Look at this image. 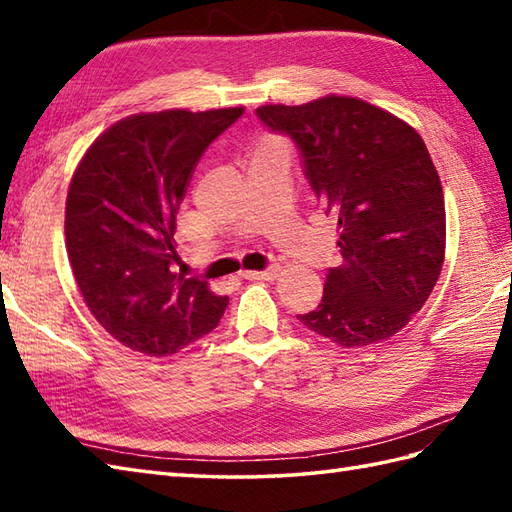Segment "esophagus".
I'll return each instance as SVG.
<instances>
[{
    "instance_id": "34e87169",
    "label": "esophagus",
    "mask_w": 512,
    "mask_h": 512,
    "mask_svg": "<svg viewBox=\"0 0 512 512\" xmlns=\"http://www.w3.org/2000/svg\"><path fill=\"white\" fill-rule=\"evenodd\" d=\"M279 275V268H268V270H246L242 273L248 281H273Z\"/></svg>"
}]
</instances>
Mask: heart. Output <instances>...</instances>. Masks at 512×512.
Wrapping results in <instances>:
<instances>
[{
  "label": "heart",
  "mask_w": 512,
  "mask_h": 512,
  "mask_svg": "<svg viewBox=\"0 0 512 512\" xmlns=\"http://www.w3.org/2000/svg\"><path fill=\"white\" fill-rule=\"evenodd\" d=\"M264 147H277L275 143H268V145H264Z\"/></svg>",
  "instance_id": "obj_1"
}]
</instances>
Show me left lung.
<instances>
[{
  "mask_svg": "<svg viewBox=\"0 0 512 512\" xmlns=\"http://www.w3.org/2000/svg\"><path fill=\"white\" fill-rule=\"evenodd\" d=\"M257 116L301 151L312 191L339 228L343 264L299 321L341 345L400 332L429 299L447 248L442 184L420 134L354 96L262 105Z\"/></svg>",
  "mask_w": 512,
  "mask_h": 512,
  "instance_id": "8db88e82",
  "label": "left lung"
}]
</instances>
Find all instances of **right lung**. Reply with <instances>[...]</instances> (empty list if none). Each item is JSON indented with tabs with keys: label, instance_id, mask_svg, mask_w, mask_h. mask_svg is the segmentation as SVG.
<instances>
[{
	"label": "right lung",
	"instance_id": "obj_1",
	"mask_svg": "<svg viewBox=\"0 0 512 512\" xmlns=\"http://www.w3.org/2000/svg\"><path fill=\"white\" fill-rule=\"evenodd\" d=\"M244 107L134 114L94 140L65 200V248L83 301L118 343L169 356L209 334L228 306L182 277L176 213L204 149Z\"/></svg>",
	"mask_w": 512,
	"mask_h": 512
}]
</instances>
